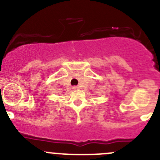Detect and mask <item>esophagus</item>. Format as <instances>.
<instances>
[{
    "label": "esophagus",
    "mask_w": 160,
    "mask_h": 160,
    "mask_svg": "<svg viewBox=\"0 0 160 160\" xmlns=\"http://www.w3.org/2000/svg\"><path fill=\"white\" fill-rule=\"evenodd\" d=\"M72 89H73V90H78L79 88L77 86H74V87H72Z\"/></svg>",
    "instance_id": "1"
}]
</instances>
